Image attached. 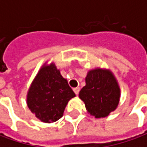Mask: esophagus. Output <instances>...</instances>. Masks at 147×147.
Wrapping results in <instances>:
<instances>
[{
  "label": "esophagus",
  "instance_id": "1",
  "mask_svg": "<svg viewBox=\"0 0 147 147\" xmlns=\"http://www.w3.org/2000/svg\"><path fill=\"white\" fill-rule=\"evenodd\" d=\"M73 90L76 94H79V93H80V87H76V88H74Z\"/></svg>",
  "mask_w": 147,
  "mask_h": 147
}]
</instances>
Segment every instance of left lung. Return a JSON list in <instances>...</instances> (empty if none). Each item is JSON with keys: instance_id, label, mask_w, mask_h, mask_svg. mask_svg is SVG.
Returning <instances> with one entry per match:
<instances>
[{"instance_id": "1", "label": "left lung", "mask_w": 147, "mask_h": 147, "mask_svg": "<svg viewBox=\"0 0 147 147\" xmlns=\"http://www.w3.org/2000/svg\"><path fill=\"white\" fill-rule=\"evenodd\" d=\"M120 88L110 71L97 68L90 71L86 86L80 92V98L86 109L96 118L107 117L116 109L120 100Z\"/></svg>"}]
</instances>
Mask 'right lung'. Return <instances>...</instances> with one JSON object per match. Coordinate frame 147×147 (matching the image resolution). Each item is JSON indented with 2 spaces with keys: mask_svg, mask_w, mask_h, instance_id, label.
Returning <instances> with one entry per match:
<instances>
[{
  "mask_svg": "<svg viewBox=\"0 0 147 147\" xmlns=\"http://www.w3.org/2000/svg\"><path fill=\"white\" fill-rule=\"evenodd\" d=\"M75 96L67 80L51 64L42 67L34 80L27 94V105L39 120L52 123L62 117L67 102Z\"/></svg>",
  "mask_w": 147,
  "mask_h": 147,
  "instance_id": "1",
  "label": "right lung"
}]
</instances>
